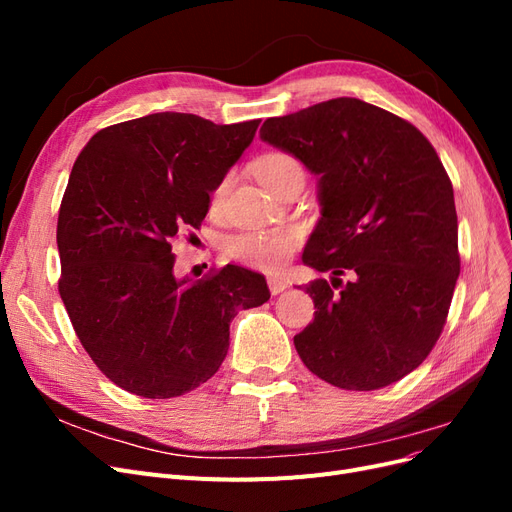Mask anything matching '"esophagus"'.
Listing matches in <instances>:
<instances>
[{
    "mask_svg": "<svg viewBox=\"0 0 512 512\" xmlns=\"http://www.w3.org/2000/svg\"><path fill=\"white\" fill-rule=\"evenodd\" d=\"M269 290H271V294H280V292H284L286 288H288V282L286 280H282V277H269Z\"/></svg>",
    "mask_w": 512,
    "mask_h": 512,
    "instance_id": "34e87169",
    "label": "esophagus"
}]
</instances>
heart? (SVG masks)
<instances>
[{"instance_id": "obj_1", "label": "heart", "mask_w": 512, "mask_h": 512, "mask_svg": "<svg viewBox=\"0 0 512 512\" xmlns=\"http://www.w3.org/2000/svg\"><path fill=\"white\" fill-rule=\"evenodd\" d=\"M292 173H303L301 162L286 151H269L256 160V175L271 190L273 185ZM228 188V179L220 181L211 192V205L218 207ZM301 243V232L292 226L275 228L267 232H247L226 241L224 250L230 258H235L245 265L262 269V271H280L288 265L294 250Z\"/></svg>"}]
</instances>
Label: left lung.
Segmentation results:
<instances>
[{"mask_svg": "<svg viewBox=\"0 0 512 512\" xmlns=\"http://www.w3.org/2000/svg\"><path fill=\"white\" fill-rule=\"evenodd\" d=\"M260 138L318 177L320 220L303 262L331 282L305 286L316 314L294 335L301 361L346 391L408 376L436 346L459 277L453 183L436 149L356 98L271 117Z\"/></svg>", "mask_w": 512, "mask_h": 512, "instance_id": "8db88e82", "label": "left lung"}]
</instances>
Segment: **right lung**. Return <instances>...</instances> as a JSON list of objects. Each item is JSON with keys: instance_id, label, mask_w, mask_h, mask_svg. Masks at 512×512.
Segmentation results:
<instances>
[{"instance_id": "right-lung-1", "label": "right lung", "mask_w": 512, "mask_h": 512, "mask_svg": "<svg viewBox=\"0 0 512 512\" xmlns=\"http://www.w3.org/2000/svg\"><path fill=\"white\" fill-rule=\"evenodd\" d=\"M258 123L153 113L100 130L76 158L57 220L59 294L91 361L123 391H194L226 359L239 309L269 301L265 275L226 265L177 280L173 254Z\"/></svg>"}]
</instances>
